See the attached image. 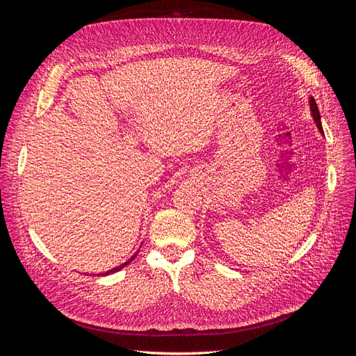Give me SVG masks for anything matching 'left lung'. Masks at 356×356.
Here are the masks:
<instances>
[{
    "label": "left lung",
    "mask_w": 356,
    "mask_h": 356,
    "mask_svg": "<svg viewBox=\"0 0 356 356\" xmlns=\"http://www.w3.org/2000/svg\"><path fill=\"white\" fill-rule=\"evenodd\" d=\"M310 110H312V115H314V118H315V123H316V126H318V129L319 131L324 134V131H322V124H321V114H319V110H318V105H316V102H315V99L314 98H310Z\"/></svg>",
    "instance_id": "obj_1"
}]
</instances>
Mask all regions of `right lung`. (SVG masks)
Segmentation results:
<instances>
[{
    "mask_svg": "<svg viewBox=\"0 0 356 356\" xmlns=\"http://www.w3.org/2000/svg\"><path fill=\"white\" fill-rule=\"evenodd\" d=\"M135 257H136V254H135V255H134V257L131 258V260H127V261H126V263H123L122 266H118V267H114V268H113V270H110V272H106L105 275H111V273H114V272H118V270H122V268H123L124 266H127L129 263H131V261L134 260V258H135Z\"/></svg>",
    "mask_w": 356,
    "mask_h": 356,
    "instance_id": "1",
    "label": "right lung"
}]
</instances>
